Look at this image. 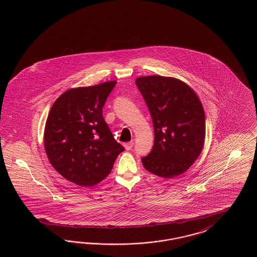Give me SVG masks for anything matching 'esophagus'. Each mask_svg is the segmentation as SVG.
I'll use <instances>...</instances> for the list:
<instances>
[{"mask_svg": "<svg viewBox=\"0 0 257 257\" xmlns=\"http://www.w3.org/2000/svg\"><path fill=\"white\" fill-rule=\"evenodd\" d=\"M123 146H124V147H125V149H126V150H130V149H132V147H133V146H134V143H133V142H130V143L124 144Z\"/></svg>", "mask_w": 257, "mask_h": 257, "instance_id": "34e87169", "label": "esophagus"}]
</instances>
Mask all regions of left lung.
Here are the masks:
<instances>
[{
	"label": "left lung",
	"instance_id": "8db88e82",
	"mask_svg": "<svg viewBox=\"0 0 257 257\" xmlns=\"http://www.w3.org/2000/svg\"><path fill=\"white\" fill-rule=\"evenodd\" d=\"M152 116L154 145L142 159L147 171L162 178L184 173L200 155L205 114L195 90L185 82L160 75L136 79Z\"/></svg>",
	"mask_w": 257,
	"mask_h": 257
}]
</instances>
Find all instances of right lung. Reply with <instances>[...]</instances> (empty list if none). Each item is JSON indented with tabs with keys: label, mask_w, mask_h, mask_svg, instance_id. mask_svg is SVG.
<instances>
[{
	"label": "right lung",
	"mask_w": 257,
	"mask_h": 257,
	"mask_svg": "<svg viewBox=\"0 0 257 257\" xmlns=\"http://www.w3.org/2000/svg\"><path fill=\"white\" fill-rule=\"evenodd\" d=\"M116 81L69 88L51 107L43 143L52 167L68 181L91 187L109 175L124 150L102 108Z\"/></svg>",
	"instance_id": "add662e5"
}]
</instances>
